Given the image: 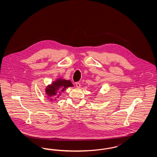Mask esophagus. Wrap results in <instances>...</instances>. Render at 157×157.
<instances>
[{"instance_id":"obj_1","label":"esophagus","mask_w":157,"mask_h":157,"mask_svg":"<svg viewBox=\"0 0 157 157\" xmlns=\"http://www.w3.org/2000/svg\"><path fill=\"white\" fill-rule=\"evenodd\" d=\"M76 88H81V84H80V83H79V82H76Z\"/></svg>"}]
</instances>
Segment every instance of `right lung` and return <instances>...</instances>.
Instances as JSON below:
<instances>
[{
  "instance_id": "obj_1",
  "label": "right lung",
  "mask_w": 157,
  "mask_h": 157,
  "mask_svg": "<svg viewBox=\"0 0 157 157\" xmlns=\"http://www.w3.org/2000/svg\"><path fill=\"white\" fill-rule=\"evenodd\" d=\"M74 85L69 80H66L61 78H58L51 84L48 85L45 88V93L48 99L53 101V97L59 98L61 95V92H63L67 88L73 87ZM56 100L55 99L53 101Z\"/></svg>"
}]
</instances>
